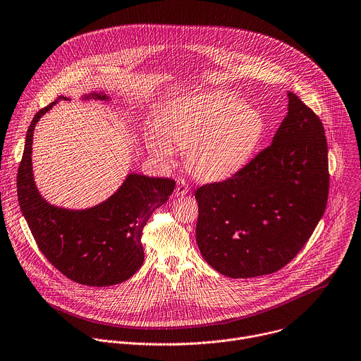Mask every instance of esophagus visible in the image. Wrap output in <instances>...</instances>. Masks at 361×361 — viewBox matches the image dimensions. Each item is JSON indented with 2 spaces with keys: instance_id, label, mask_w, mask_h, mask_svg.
Listing matches in <instances>:
<instances>
[{
  "instance_id": "obj_1",
  "label": "esophagus",
  "mask_w": 361,
  "mask_h": 361,
  "mask_svg": "<svg viewBox=\"0 0 361 361\" xmlns=\"http://www.w3.org/2000/svg\"><path fill=\"white\" fill-rule=\"evenodd\" d=\"M188 190H189L188 183L183 179H178L176 188H175V195L176 196H185L188 193Z\"/></svg>"
}]
</instances>
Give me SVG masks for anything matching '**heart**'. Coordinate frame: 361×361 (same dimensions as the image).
Masks as SVG:
<instances>
[{
	"instance_id": "b5f03b06",
	"label": "heart",
	"mask_w": 361,
	"mask_h": 361,
	"mask_svg": "<svg viewBox=\"0 0 361 361\" xmlns=\"http://www.w3.org/2000/svg\"><path fill=\"white\" fill-rule=\"evenodd\" d=\"M264 114L229 93L182 97L157 118V130L145 136L149 153L172 164L183 150L186 171L202 182L224 180L241 171L265 135Z\"/></svg>"
}]
</instances>
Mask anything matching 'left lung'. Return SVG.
I'll return each instance as SVG.
<instances>
[{"mask_svg": "<svg viewBox=\"0 0 361 361\" xmlns=\"http://www.w3.org/2000/svg\"><path fill=\"white\" fill-rule=\"evenodd\" d=\"M287 97L271 145L232 178L195 193L199 251L225 276L281 269L324 215L330 179L324 128L294 93Z\"/></svg>", "mask_w": 361, "mask_h": 361, "instance_id": "1", "label": "left lung"}]
</instances>
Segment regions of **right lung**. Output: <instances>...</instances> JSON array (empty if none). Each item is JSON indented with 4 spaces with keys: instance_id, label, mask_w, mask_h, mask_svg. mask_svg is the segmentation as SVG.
<instances>
[{
    "instance_id": "obj_1",
    "label": "right lung",
    "mask_w": 361,
    "mask_h": 361,
    "mask_svg": "<svg viewBox=\"0 0 361 361\" xmlns=\"http://www.w3.org/2000/svg\"><path fill=\"white\" fill-rule=\"evenodd\" d=\"M78 99L113 100L104 92H90ZM61 100L70 102L59 96L34 116L27 130L17 175L20 208L39 251L61 274L83 286H116L142 267V229L153 211L168 201L175 180L130 172L114 193L94 207L71 209L49 202L34 179L32 136L39 118Z\"/></svg>"
}]
</instances>
